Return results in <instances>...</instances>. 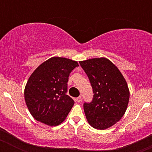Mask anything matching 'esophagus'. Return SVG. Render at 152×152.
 Wrapping results in <instances>:
<instances>
[{
  "instance_id": "34e87169",
  "label": "esophagus",
  "mask_w": 152,
  "mask_h": 152,
  "mask_svg": "<svg viewBox=\"0 0 152 152\" xmlns=\"http://www.w3.org/2000/svg\"><path fill=\"white\" fill-rule=\"evenodd\" d=\"M76 100L78 103H80V102H82V97H81V96H79V97L76 98Z\"/></svg>"
}]
</instances>
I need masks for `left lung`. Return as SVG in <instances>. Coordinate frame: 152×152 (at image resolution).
Here are the masks:
<instances>
[{
	"label": "left lung",
	"mask_w": 152,
	"mask_h": 152,
	"mask_svg": "<svg viewBox=\"0 0 152 152\" xmlns=\"http://www.w3.org/2000/svg\"><path fill=\"white\" fill-rule=\"evenodd\" d=\"M93 87L91 103L84 104L86 118L92 127L106 129L121 119L129 101L125 78L110 59L93 58L79 62Z\"/></svg>",
	"instance_id": "1"
}]
</instances>
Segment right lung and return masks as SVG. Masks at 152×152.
<instances>
[{
    "mask_svg": "<svg viewBox=\"0 0 152 152\" xmlns=\"http://www.w3.org/2000/svg\"><path fill=\"white\" fill-rule=\"evenodd\" d=\"M77 66L76 61L53 56L35 69L24 90L26 104L34 118L50 126L65 120L74 104L66 94L68 76Z\"/></svg>",
    "mask_w": 152,
    "mask_h": 152,
    "instance_id": "obj_1",
    "label": "right lung"
}]
</instances>
